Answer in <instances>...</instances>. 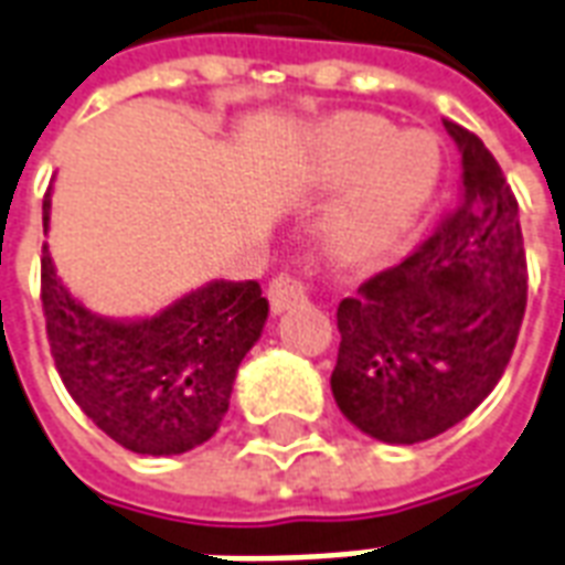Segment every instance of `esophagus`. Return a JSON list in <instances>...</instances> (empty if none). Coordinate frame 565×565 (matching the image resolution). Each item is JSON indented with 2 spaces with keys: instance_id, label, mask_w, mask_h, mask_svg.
<instances>
[{
  "instance_id": "esophagus-1",
  "label": "esophagus",
  "mask_w": 565,
  "mask_h": 565,
  "mask_svg": "<svg viewBox=\"0 0 565 565\" xmlns=\"http://www.w3.org/2000/svg\"><path fill=\"white\" fill-rule=\"evenodd\" d=\"M266 299H269L275 313L287 311L292 305H299V301L308 299V281L296 273L275 275L273 281H269V287H266Z\"/></svg>"
}]
</instances>
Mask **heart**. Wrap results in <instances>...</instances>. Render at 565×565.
<instances>
[{
  "label": "heart",
  "instance_id": "heart-1",
  "mask_svg": "<svg viewBox=\"0 0 565 565\" xmlns=\"http://www.w3.org/2000/svg\"><path fill=\"white\" fill-rule=\"evenodd\" d=\"M441 145L433 132H399L394 120L350 111L317 132L308 168L322 186L350 183L322 222L331 257L367 264L415 225L441 180Z\"/></svg>",
  "mask_w": 565,
  "mask_h": 565
}]
</instances>
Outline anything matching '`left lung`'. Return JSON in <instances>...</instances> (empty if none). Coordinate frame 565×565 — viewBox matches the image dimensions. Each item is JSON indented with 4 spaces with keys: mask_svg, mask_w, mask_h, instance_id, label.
<instances>
[{
    "mask_svg": "<svg viewBox=\"0 0 565 565\" xmlns=\"http://www.w3.org/2000/svg\"><path fill=\"white\" fill-rule=\"evenodd\" d=\"M462 150V195L399 264L338 305L331 394L361 433L417 445L480 406L510 364L524 308L519 201L471 129L445 118Z\"/></svg>",
    "mask_w": 565,
    "mask_h": 565,
    "instance_id": "left-lung-1",
    "label": "left lung"
}]
</instances>
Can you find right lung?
I'll return each instance as SVG.
<instances>
[{"mask_svg":"<svg viewBox=\"0 0 565 565\" xmlns=\"http://www.w3.org/2000/svg\"><path fill=\"white\" fill-rule=\"evenodd\" d=\"M50 201H43V227ZM41 305L55 370L73 403L132 454L204 445L227 406L239 361L264 331L257 281H215L159 317L111 322L85 311L55 278L43 245Z\"/></svg>","mask_w":565,"mask_h":565,"instance_id":"right-lung-1","label":"right lung"}]
</instances>
